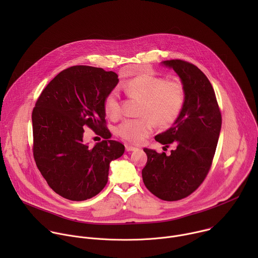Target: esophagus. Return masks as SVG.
Here are the masks:
<instances>
[{
	"mask_svg": "<svg viewBox=\"0 0 258 258\" xmlns=\"http://www.w3.org/2000/svg\"><path fill=\"white\" fill-rule=\"evenodd\" d=\"M137 148L136 147H133L131 145H125V151L126 152H132V151H135Z\"/></svg>",
	"mask_w": 258,
	"mask_h": 258,
	"instance_id": "34e87169",
	"label": "esophagus"
}]
</instances>
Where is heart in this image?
Returning a JSON list of instances; mask_svg holds the SVG:
<instances>
[{
	"label": "heart",
	"instance_id": "b5f03b06",
	"mask_svg": "<svg viewBox=\"0 0 258 258\" xmlns=\"http://www.w3.org/2000/svg\"><path fill=\"white\" fill-rule=\"evenodd\" d=\"M124 90L131 98L142 100L140 119H127L117 127V134L131 143H140L148 136L155 123L160 126L171 125L179 116L186 92L180 82L164 80L146 71L130 80ZM104 110L108 117L115 119L121 113V103L116 91L110 92L104 100Z\"/></svg>",
	"mask_w": 258,
	"mask_h": 258
}]
</instances>
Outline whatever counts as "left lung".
Returning a JSON list of instances; mask_svg holds the SVG:
<instances>
[{"label":"left lung","instance_id":"8db88e82","mask_svg":"<svg viewBox=\"0 0 258 258\" xmlns=\"http://www.w3.org/2000/svg\"><path fill=\"white\" fill-rule=\"evenodd\" d=\"M162 66L178 76L186 92L177 119L155 140L165 147L174 143L170 155L145 148L148 157L142 170L146 188L164 201H176L193 193L204 180L215 153L222 115L214 90L204 73L182 60H167Z\"/></svg>","mask_w":258,"mask_h":258}]
</instances>
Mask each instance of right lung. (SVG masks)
I'll use <instances>...</instances> for the list:
<instances>
[{
  "mask_svg": "<svg viewBox=\"0 0 258 258\" xmlns=\"http://www.w3.org/2000/svg\"><path fill=\"white\" fill-rule=\"evenodd\" d=\"M118 76L103 68L78 65L57 75L35 103L31 120L33 156L49 187L72 201L99 194L108 181L110 162L124 146L108 140L104 100ZM89 126L105 140L90 147L83 142Z\"/></svg>",
  "mask_w": 258,
  "mask_h": 258,
  "instance_id": "1",
  "label": "right lung"
}]
</instances>
